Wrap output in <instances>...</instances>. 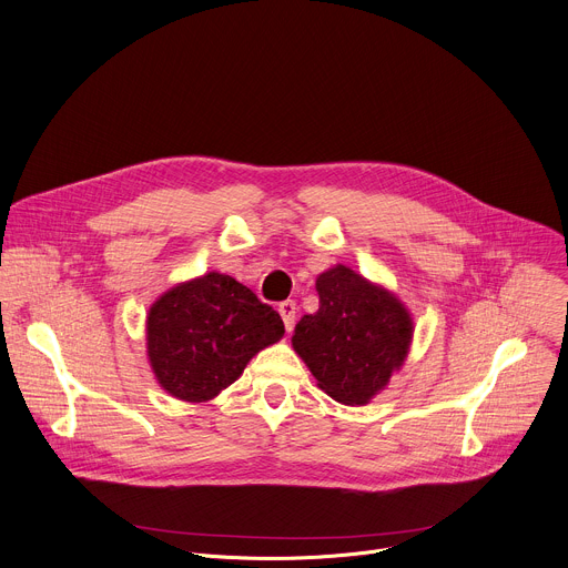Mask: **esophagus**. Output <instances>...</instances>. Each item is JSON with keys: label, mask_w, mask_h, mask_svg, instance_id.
<instances>
[{"label": "esophagus", "mask_w": 568, "mask_h": 568, "mask_svg": "<svg viewBox=\"0 0 568 568\" xmlns=\"http://www.w3.org/2000/svg\"><path fill=\"white\" fill-rule=\"evenodd\" d=\"M277 311H280V315H282V320H284V326H286V331H293V324H295V313H297V308H295V302H293V300H284V302H280Z\"/></svg>", "instance_id": "esophagus-1"}]
</instances>
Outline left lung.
Listing matches in <instances>:
<instances>
[{"instance_id": "left-lung-1", "label": "left lung", "mask_w": 568, "mask_h": 568, "mask_svg": "<svg viewBox=\"0 0 568 568\" xmlns=\"http://www.w3.org/2000/svg\"><path fill=\"white\" fill-rule=\"evenodd\" d=\"M320 308L291 337L317 387L343 405H367L405 365L414 337L409 308L389 288L345 264L315 280Z\"/></svg>"}]
</instances>
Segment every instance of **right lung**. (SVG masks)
Wrapping results in <instances>:
<instances>
[{
    "mask_svg": "<svg viewBox=\"0 0 568 568\" xmlns=\"http://www.w3.org/2000/svg\"><path fill=\"white\" fill-rule=\"evenodd\" d=\"M148 361L156 383L185 403H205L233 385L253 356L280 343L284 322L223 273L165 291L148 311Z\"/></svg>",
    "mask_w": 568,
    "mask_h": 568,
    "instance_id": "1",
    "label": "right lung"
}]
</instances>
